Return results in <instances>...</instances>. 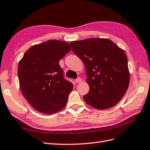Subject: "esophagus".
Segmentation results:
<instances>
[{"label": "esophagus", "instance_id": "1", "mask_svg": "<svg viewBox=\"0 0 150 150\" xmlns=\"http://www.w3.org/2000/svg\"><path fill=\"white\" fill-rule=\"evenodd\" d=\"M75 82L76 83H80V82H82V79L80 78V77H79V78H77L76 79H75Z\"/></svg>", "mask_w": 150, "mask_h": 150}]
</instances>
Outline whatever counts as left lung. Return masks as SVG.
Here are the masks:
<instances>
[{
  "instance_id": "8db88e82",
  "label": "left lung",
  "mask_w": 150,
  "mask_h": 150,
  "mask_svg": "<svg viewBox=\"0 0 150 150\" xmlns=\"http://www.w3.org/2000/svg\"><path fill=\"white\" fill-rule=\"evenodd\" d=\"M70 45L86 70L90 90L83 97L85 102L99 110L116 105L126 93L130 80L125 51L106 38L74 41Z\"/></svg>"
}]
</instances>
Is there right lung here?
Returning <instances> with one entry per match:
<instances>
[{
	"label": "right lung",
	"instance_id": "1",
	"mask_svg": "<svg viewBox=\"0 0 150 150\" xmlns=\"http://www.w3.org/2000/svg\"><path fill=\"white\" fill-rule=\"evenodd\" d=\"M70 51L65 41L49 40L29 48L18 65L25 99L39 112L51 114L65 107L73 85L63 79L59 61Z\"/></svg>",
	"mask_w": 150,
	"mask_h": 150
}]
</instances>
